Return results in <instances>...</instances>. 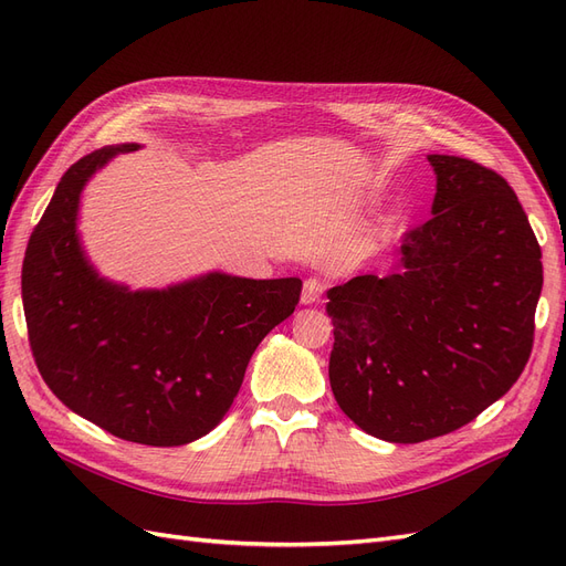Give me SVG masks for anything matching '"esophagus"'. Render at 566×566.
<instances>
[{
	"instance_id": "obj_1",
	"label": "esophagus",
	"mask_w": 566,
	"mask_h": 566,
	"mask_svg": "<svg viewBox=\"0 0 566 566\" xmlns=\"http://www.w3.org/2000/svg\"><path fill=\"white\" fill-rule=\"evenodd\" d=\"M323 283L318 279H306L304 281V287H302V295H300V302L302 304H316L323 295Z\"/></svg>"
}]
</instances>
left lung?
Segmentation results:
<instances>
[{
    "label": "left lung",
    "mask_w": 566,
    "mask_h": 566,
    "mask_svg": "<svg viewBox=\"0 0 566 566\" xmlns=\"http://www.w3.org/2000/svg\"><path fill=\"white\" fill-rule=\"evenodd\" d=\"M427 160L432 219L406 235L401 269L335 285L325 304L335 401L391 443L449 434L517 382L543 287L541 248L507 181L465 158Z\"/></svg>",
    "instance_id": "1"
}]
</instances>
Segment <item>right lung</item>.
<instances>
[{"label":"right lung","mask_w":566,"mask_h":566,"mask_svg":"<svg viewBox=\"0 0 566 566\" xmlns=\"http://www.w3.org/2000/svg\"><path fill=\"white\" fill-rule=\"evenodd\" d=\"M139 144L77 160L32 231L23 310L44 382L125 441L184 447L221 422L260 342L295 312L300 279L254 281L208 271L132 290L101 276L77 229L84 186Z\"/></svg>","instance_id":"1"}]
</instances>
